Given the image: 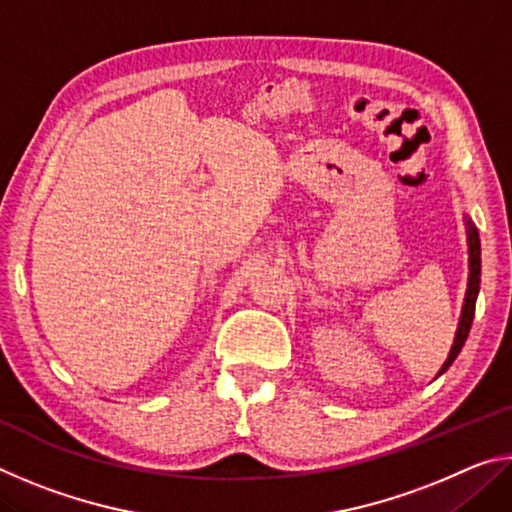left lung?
I'll return each mask as SVG.
<instances>
[{"label":"left lung","mask_w":512,"mask_h":512,"mask_svg":"<svg viewBox=\"0 0 512 512\" xmlns=\"http://www.w3.org/2000/svg\"><path fill=\"white\" fill-rule=\"evenodd\" d=\"M467 246H470V277H467V291H465V302H463V311H461V320H458V329L454 336V345L449 350V357L443 363L438 375L452 366L454 359L458 357V352L465 345L467 334H470L472 320H474V307H476V296H479V284H481V241H479V232L472 225V221L467 219Z\"/></svg>","instance_id":"8db88e82"}]
</instances>
